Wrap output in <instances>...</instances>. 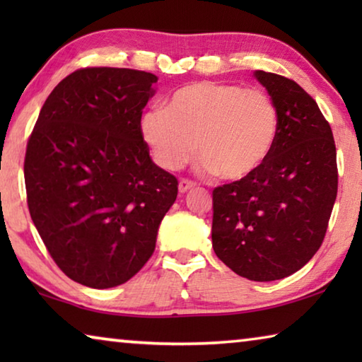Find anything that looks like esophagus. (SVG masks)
Masks as SVG:
<instances>
[{
	"label": "esophagus",
	"instance_id": "34e87169",
	"mask_svg": "<svg viewBox=\"0 0 362 362\" xmlns=\"http://www.w3.org/2000/svg\"><path fill=\"white\" fill-rule=\"evenodd\" d=\"M194 185L196 183L193 182V180H188V179H182L180 182H179V192L180 193H187L188 189H192V188H194Z\"/></svg>",
	"mask_w": 362,
	"mask_h": 362
}]
</instances>
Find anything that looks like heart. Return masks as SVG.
<instances>
[{"label": "heart", "mask_w": 362, "mask_h": 362, "mask_svg": "<svg viewBox=\"0 0 362 362\" xmlns=\"http://www.w3.org/2000/svg\"><path fill=\"white\" fill-rule=\"evenodd\" d=\"M140 129L159 166L179 170L196 155L206 173L243 180L259 170L276 145V105L259 89L199 81L175 90L166 110L142 116Z\"/></svg>", "instance_id": "heart-1"}]
</instances>
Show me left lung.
<instances>
[{
  "instance_id": "1",
  "label": "left lung",
  "mask_w": 362,
  "mask_h": 362,
  "mask_svg": "<svg viewBox=\"0 0 362 362\" xmlns=\"http://www.w3.org/2000/svg\"><path fill=\"white\" fill-rule=\"evenodd\" d=\"M279 115L265 164L212 192L214 252L250 281L283 279L310 262L326 236L339 187L327 119L292 79L255 71Z\"/></svg>"
}]
</instances>
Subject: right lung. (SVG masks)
<instances>
[{
    "label": "right lung",
    "mask_w": 362,
    "mask_h": 362,
    "mask_svg": "<svg viewBox=\"0 0 362 362\" xmlns=\"http://www.w3.org/2000/svg\"><path fill=\"white\" fill-rule=\"evenodd\" d=\"M158 78L86 66L60 81L30 134L27 204L47 252L76 283L108 289L155 252L179 182L150 158L140 119Z\"/></svg>",
    "instance_id": "right-lung-1"
}]
</instances>
